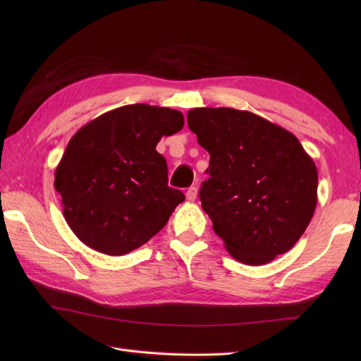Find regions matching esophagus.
I'll return each instance as SVG.
<instances>
[{
    "label": "esophagus",
    "instance_id": "1",
    "mask_svg": "<svg viewBox=\"0 0 361 361\" xmlns=\"http://www.w3.org/2000/svg\"><path fill=\"white\" fill-rule=\"evenodd\" d=\"M197 194H198V189L195 186H192V188H189L186 190V198H188L189 202H194L195 198H197Z\"/></svg>",
    "mask_w": 361,
    "mask_h": 361
}]
</instances>
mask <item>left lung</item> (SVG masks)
Returning <instances> with one entry per match:
<instances>
[{
  "label": "left lung",
  "instance_id": "8db88e82",
  "mask_svg": "<svg viewBox=\"0 0 361 361\" xmlns=\"http://www.w3.org/2000/svg\"><path fill=\"white\" fill-rule=\"evenodd\" d=\"M188 126L209 153L202 208L226 251L264 265L295 247L318 200V171L298 137L247 110L192 109Z\"/></svg>",
  "mask_w": 361,
  "mask_h": 361
}]
</instances>
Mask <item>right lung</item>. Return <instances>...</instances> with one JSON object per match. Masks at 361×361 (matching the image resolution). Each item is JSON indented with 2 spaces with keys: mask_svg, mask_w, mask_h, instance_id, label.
<instances>
[{
  "mask_svg": "<svg viewBox=\"0 0 361 361\" xmlns=\"http://www.w3.org/2000/svg\"><path fill=\"white\" fill-rule=\"evenodd\" d=\"M183 126L178 110L133 104L75 132L54 186L80 242L104 255L124 256L164 228L185 195L167 186V163L157 144Z\"/></svg>",
  "mask_w": 361,
  "mask_h": 361,
  "instance_id": "obj_1",
  "label": "right lung"
}]
</instances>
